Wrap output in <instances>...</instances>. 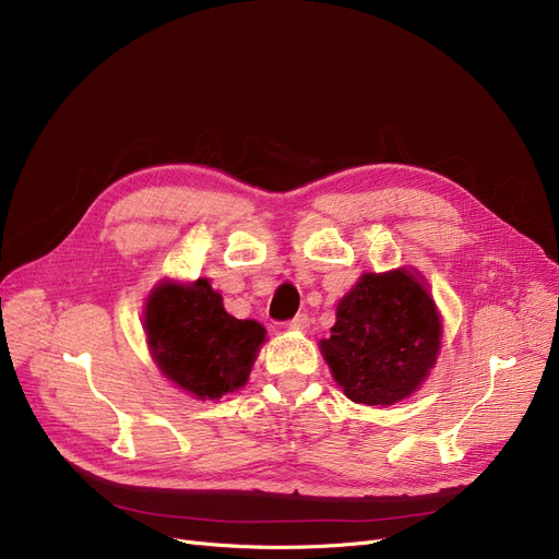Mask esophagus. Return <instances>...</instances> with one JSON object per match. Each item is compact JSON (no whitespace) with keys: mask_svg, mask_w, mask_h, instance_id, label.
I'll list each match as a JSON object with an SVG mask.
<instances>
[{"mask_svg":"<svg viewBox=\"0 0 559 559\" xmlns=\"http://www.w3.org/2000/svg\"><path fill=\"white\" fill-rule=\"evenodd\" d=\"M286 328L288 330H307L309 328V317L307 314H298V317H294L292 321L286 323Z\"/></svg>","mask_w":559,"mask_h":559,"instance_id":"esophagus-1","label":"esophagus"}]
</instances>
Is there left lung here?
<instances>
[{
  "label": "left lung",
  "instance_id": "left-lung-1",
  "mask_svg": "<svg viewBox=\"0 0 559 559\" xmlns=\"http://www.w3.org/2000/svg\"><path fill=\"white\" fill-rule=\"evenodd\" d=\"M442 346V317L415 267L365 273L337 302V323L319 342L344 394L394 406L427 381Z\"/></svg>",
  "mask_w": 559,
  "mask_h": 559
}]
</instances>
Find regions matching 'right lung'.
Returning <instances> with one entry per match:
<instances>
[{"instance_id":"add662e5","label":"right lung","mask_w":559,"mask_h":559,"mask_svg":"<svg viewBox=\"0 0 559 559\" xmlns=\"http://www.w3.org/2000/svg\"><path fill=\"white\" fill-rule=\"evenodd\" d=\"M142 323L155 367L202 401L245 388L265 342V328L231 317L206 277L155 284Z\"/></svg>"}]
</instances>
